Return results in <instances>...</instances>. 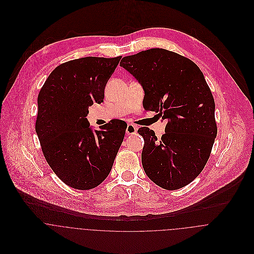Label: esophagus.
I'll use <instances>...</instances> for the list:
<instances>
[{
  "instance_id": "1",
  "label": "esophagus",
  "mask_w": 254,
  "mask_h": 254,
  "mask_svg": "<svg viewBox=\"0 0 254 254\" xmlns=\"http://www.w3.org/2000/svg\"><path fill=\"white\" fill-rule=\"evenodd\" d=\"M138 131V127L136 125L133 124H128L127 128H126V134L127 135H134L136 134Z\"/></svg>"
}]
</instances>
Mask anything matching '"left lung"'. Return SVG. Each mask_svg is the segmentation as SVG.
<instances>
[{"mask_svg": "<svg viewBox=\"0 0 254 254\" xmlns=\"http://www.w3.org/2000/svg\"><path fill=\"white\" fill-rule=\"evenodd\" d=\"M120 66L142 84L144 109L166 121L159 140L147 127L138 130L145 174L165 190L181 189L200 174L217 135L210 88L193 62L164 49L124 57Z\"/></svg>", "mask_w": 254, "mask_h": 254, "instance_id": "1", "label": "left lung"}]
</instances>
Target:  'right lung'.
<instances>
[{"instance_id":"1","label":"right lung","mask_w":254,"mask_h":254,"mask_svg":"<svg viewBox=\"0 0 254 254\" xmlns=\"http://www.w3.org/2000/svg\"><path fill=\"white\" fill-rule=\"evenodd\" d=\"M120 57H87L57 66L38 95L35 130L56 175L76 190H91L109 176L127 124L115 119L92 131L88 108L105 99Z\"/></svg>"}]
</instances>
